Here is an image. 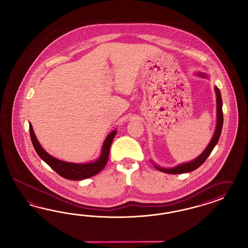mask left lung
I'll list each match as a JSON object with an SVG mask.
<instances>
[{
	"label": "left lung",
	"instance_id": "obj_1",
	"mask_svg": "<svg viewBox=\"0 0 248 248\" xmlns=\"http://www.w3.org/2000/svg\"><path fill=\"white\" fill-rule=\"evenodd\" d=\"M197 75H199L200 77H203V78L206 77V75L203 73H198ZM215 91H216V95H217V126L215 130V134L213 135L210 143H208L207 147L204 149V151L199 156L195 158L194 160L187 162V163L176 165L172 168L161 167V166H158L157 165H155L153 163V165L157 170L161 172H164V173H171V174L189 173V172H192L195 169H197L200 165H203V162L210 155L211 152L213 151L215 146L217 145V143H218V140L220 138L221 132H222V128H223V123H224V116H223V110H222L223 102H222L221 93L217 86H215Z\"/></svg>",
	"mask_w": 248,
	"mask_h": 248
}]
</instances>
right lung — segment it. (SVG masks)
<instances>
[{"mask_svg":"<svg viewBox=\"0 0 248 248\" xmlns=\"http://www.w3.org/2000/svg\"><path fill=\"white\" fill-rule=\"evenodd\" d=\"M29 127H30L31 140L38 155L62 177L69 180L75 181L83 180V179L89 178L91 176H93L98 173H100L105 168L109 157L111 144L114 136L117 133L116 130H113V132H111L106 136L105 142L102 146L100 156L95 161L86 163V164H78V163H70V162L62 161L49 155L39 143L31 124H29Z\"/></svg>","mask_w":248,"mask_h":248,"instance_id":"1","label":"right lung"}]
</instances>
